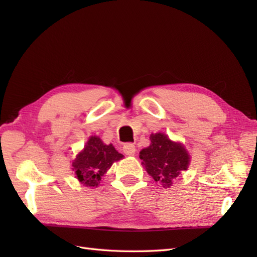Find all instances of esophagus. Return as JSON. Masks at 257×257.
Here are the masks:
<instances>
[{"instance_id": "34e87169", "label": "esophagus", "mask_w": 257, "mask_h": 257, "mask_svg": "<svg viewBox=\"0 0 257 257\" xmlns=\"http://www.w3.org/2000/svg\"><path fill=\"white\" fill-rule=\"evenodd\" d=\"M123 151L126 155H134L135 154V146L133 144H125L123 147Z\"/></svg>"}]
</instances>
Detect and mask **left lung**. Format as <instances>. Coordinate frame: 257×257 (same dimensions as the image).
Instances as JSON below:
<instances>
[{
  "instance_id": "1",
  "label": "left lung",
  "mask_w": 257,
  "mask_h": 257,
  "mask_svg": "<svg viewBox=\"0 0 257 257\" xmlns=\"http://www.w3.org/2000/svg\"><path fill=\"white\" fill-rule=\"evenodd\" d=\"M150 141L151 145L141 151L139 158L154 181L167 188L181 170L188 169L190 157L181 144L172 142L165 134H152Z\"/></svg>"
}]
</instances>
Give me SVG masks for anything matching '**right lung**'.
I'll use <instances>...</instances> for the list:
<instances>
[{
	"instance_id": "add662e5",
	"label": "right lung",
	"mask_w": 257,
	"mask_h": 257,
	"mask_svg": "<svg viewBox=\"0 0 257 257\" xmlns=\"http://www.w3.org/2000/svg\"><path fill=\"white\" fill-rule=\"evenodd\" d=\"M123 155L110 145L104 143L96 136H92L73 162L78 180L87 186H97L104 174L110 168L112 163L119 161Z\"/></svg>"
}]
</instances>
